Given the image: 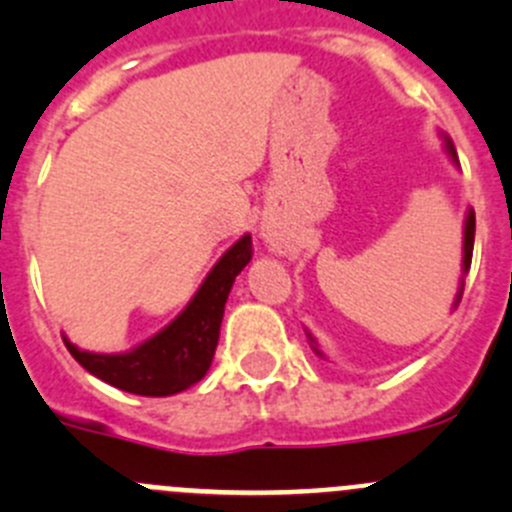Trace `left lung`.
I'll return each mask as SVG.
<instances>
[{
	"label": "left lung",
	"instance_id": "left-lung-1",
	"mask_svg": "<svg viewBox=\"0 0 512 512\" xmlns=\"http://www.w3.org/2000/svg\"><path fill=\"white\" fill-rule=\"evenodd\" d=\"M446 145H449V153H451V158L457 160V153H454V147H451V142L446 140ZM472 250H474V211H469L467 214V222H464V273H467L469 270V265H472ZM462 301V290H459V296H457V303ZM308 339H311L313 342V336H308ZM316 349V347H313ZM316 354H321L319 349H316Z\"/></svg>",
	"mask_w": 512,
	"mask_h": 512
}]
</instances>
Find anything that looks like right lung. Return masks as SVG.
<instances>
[{
	"label": "right lung",
	"instance_id": "1",
	"mask_svg": "<svg viewBox=\"0 0 512 512\" xmlns=\"http://www.w3.org/2000/svg\"><path fill=\"white\" fill-rule=\"evenodd\" d=\"M250 260L252 239L245 234L216 262L181 316L132 352L94 354L81 352L68 339L63 342L78 365L124 393L150 395V398L181 393L196 385L211 367L219 329H222L224 303L234 278L245 270Z\"/></svg>",
	"mask_w": 512,
	"mask_h": 512
}]
</instances>
